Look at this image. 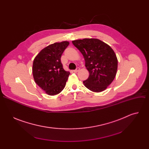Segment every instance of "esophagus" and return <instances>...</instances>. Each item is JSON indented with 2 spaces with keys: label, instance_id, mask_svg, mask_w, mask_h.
Wrapping results in <instances>:
<instances>
[{
  "label": "esophagus",
  "instance_id": "obj_1",
  "mask_svg": "<svg viewBox=\"0 0 149 149\" xmlns=\"http://www.w3.org/2000/svg\"><path fill=\"white\" fill-rule=\"evenodd\" d=\"M79 71V68H77V69L75 70H74L73 71H74V72H78Z\"/></svg>",
  "mask_w": 149,
  "mask_h": 149
}]
</instances>
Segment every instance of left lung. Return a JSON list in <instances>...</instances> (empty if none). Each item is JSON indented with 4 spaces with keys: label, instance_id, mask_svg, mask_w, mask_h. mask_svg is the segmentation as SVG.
I'll use <instances>...</instances> for the list:
<instances>
[{
    "label": "left lung",
    "instance_id": "1",
    "mask_svg": "<svg viewBox=\"0 0 149 149\" xmlns=\"http://www.w3.org/2000/svg\"><path fill=\"white\" fill-rule=\"evenodd\" d=\"M81 52L89 77L83 83L93 92H101L113 81L117 70L118 60L113 49L105 42L95 38L72 41Z\"/></svg>",
    "mask_w": 149,
    "mask_h": 149
}]
</instances>
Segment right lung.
Listing matches in <instances>:
<instances>
[{
    "label": "right lung",
    "instance_id": "1",
    "mask_svg": "<svg viewBox=\"0 0 149 149\" xmlns=\"http://www.w3.org/2000/svg\"><path fill=\"white\" fill-rule=\"evenodd\" d=\"M69 44L68 41L55 42L42 49L33 60L35 82L48 95L58 94L65 86L70 73L63 70L61 57Z\"/></svg>",
    "mask_w": 149,
    "mask_h": 149
}]
</instances>
